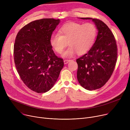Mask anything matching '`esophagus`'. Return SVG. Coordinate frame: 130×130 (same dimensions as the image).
Segmentation results:
<instances>
[{"instance_id":"esophagus-1","label":"esophagus","mask_w":130,"mask_h":130,"mask_svg":"<svg viewBox=\"0 0 130 130\" xmlns=\"http://www.w3.org/2000/svg\"><path fill=\"white\" fill-rule=\"evenodd\" d=\"M70 61H71V60H70V59H65V60H64V64H67L69 62H70Z\"/></svg>"}]
</instances>
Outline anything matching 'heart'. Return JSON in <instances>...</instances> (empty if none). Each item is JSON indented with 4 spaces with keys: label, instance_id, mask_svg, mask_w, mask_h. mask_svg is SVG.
<instances>
[{
    "label": "heart",
    "instance_id": "1",
    "mask_svg": "<svg viewBox=\"0 0 130 130\" xmlns=\"http://www.w3.org/2000/svg\"><path fill=\"white\" fill-rule=\"evenodd\" d=\"M96 35L97 28L92 23L69 22L60 27L58 33L52 34L50 43L55 51L61 54L68 42L70 46L63 53V56L71 57L76 53L82 55L89 51Z\"/></svg>",
    "mask_w": 130,
    "mask_h": 130
}]
</instances>
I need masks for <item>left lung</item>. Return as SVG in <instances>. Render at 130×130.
<instances>
[{
	"label": "left lung",
	"instance_id": "obj_1",
	"mask_svg": "<svg viewBox=\"0 0 130 130\" xmlns=\"http://www.w3.org/2000/svg\"><path fill=\"white\" fill-rule=\"evenodd\" d=\"M98 34L90 51L76 59L78 65L77 78L80 85L92 91L102 87L111 77L118 57L117 45L113 34L102 20L92 18Z\"/></svg>",
	"mask_w": 130,
	"mask_h": 130
}]
</instances>
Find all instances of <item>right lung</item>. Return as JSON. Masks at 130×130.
<instances>
[{
  "label": "right lung",
  "instance_id": "1",
  "mask_svg": "<svg viewBox=\"0 0 130 130\" xmlns=\"http://www.w3.org/2000/svg\"><path fill=\"white\" fill-rule=\"evenodd\" d=\"M59 19L44 18L27 24L18 32L13 57L24 83L38 93L50 91L57 81L64 60L55 54L50 39Z\"/></svg>",
  "mask_w": 130,
  "mask_h": 130
}]
</instances>
